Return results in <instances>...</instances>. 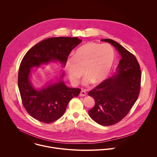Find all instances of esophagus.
Returning a JSON list of instances; mask_svg holds the SVG:
<instances>
[{"mask_svg":"<svg viewBox=\"0 0 157 157\" xmlns=\"http://www.w3.org/2000/svg\"><path fill=\"white\" fill-rule=\"evenodd\" d=\"M79 96L81 97H84V96H86V92L84 91V90H82L80 93V94Z\"/></svg>","mask_w":157,"mask_h":157,"instance_id":"esophagus-1","label":"esophagus"}]
</instances>
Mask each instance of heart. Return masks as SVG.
<instances>
[{"label": "heart", "instance_id": "b5f03b06", "mask_svg": "<svg viewBox=\"0 0 157 157\" xmlns=\"http://www.w3.org/2000/svg\"><path fill=\"white\" fill-rule=\"evenodd\" d=\"M115 52L110 44L89 42L79 47L73 57L65 63V70L71 82L78 83L81 76L86 75L83 84H99L109 76L114 62Z\"/></svg>", "mask_w": 157, "mask_h": 157}]
</instances>
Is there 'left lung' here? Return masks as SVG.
Listing matches in <instances>:
<instances>
[{"label":"left lung","mask_w":157,"mask_h":157,"mask_svg":"<svg viewBox=\"0 0 157 157\" xmlns=\"http://www.w3.org/2000/svg\"><path fill=\"white\" fill-rule=\"evenodd\" d=\"M110 43L121 55L114 76L109 78L88 93L95 100L94 107L89 115L98 124L109 126L118 123L129 113L138 99L141 86L139 63L132 53L111 39Z\"/></svg>","instance_id":"8db88e82"}]
</instances>
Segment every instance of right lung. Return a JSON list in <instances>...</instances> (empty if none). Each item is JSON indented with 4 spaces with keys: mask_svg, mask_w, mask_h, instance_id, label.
Segmentation results:
<instances>
[{
    "mask_svg": "<svg viewBox=\"0 0 157 157\" xmlns=\"http://www.w3.org/2000/svg\"><path fill=\"white\" fill-rule=\"evenodd\" d=\"M81 41L77 37L49 38L35 44L22 59L18 73V86L22 104L36 120L50 124L59 119L69 102L79 94L81 89L68 87L60 81L36 90L29 80L32 67L53 60L65 64L71 52Z\"/></svg>",
    "mask_w": 157,
    "mask_h": 157,
    "instance_id": "add662e5",
    "label": "right lung"
}]
</instances>
